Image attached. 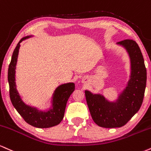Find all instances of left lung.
<instances>
[{
	"instance_id": "1",
	"label": "left lung",
	"mask_w": 151,
	"mask_h": 151,
	"mask_svg": "<svg viewBox=\"0 0 151 151\" xmlns=\"http://www.w3.org/2000/svg\"><path fill=\"white\" fill-rule=\"evenodd\" d=\"M128 51L132 73L128 85L116 102H109L100 95H93L86 90V98L95 123L104 128L122 127L139 110L146 86V68L142 53L134 40L118 42Z\"/></svg>"
}]
</instances>
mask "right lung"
<instances>
[{
    "label": "right lung",
    "mask_w": 151,
    "mask_h": 151,
    "mask_svg": "<svg viewBox=\"0 0 151 151\" xmlns=\"http://www.w3.org/2000/svg\"><path fill=\"white\" fill-rule=\"evenodd\" d=\"M29 37H23L16 46L8 67V80L9 83L10 98L17 112L29 124L37 128H50L58 125L62 121L65 109V106L70 95L75 90L74 83H67L58 87L53 96V109L44 112L40 111L35 108L26 105L21 100L15 85V66L18 56L19 43Z\"/></svg>",
    "instance_id": "obj_1"
}]
</instances>
